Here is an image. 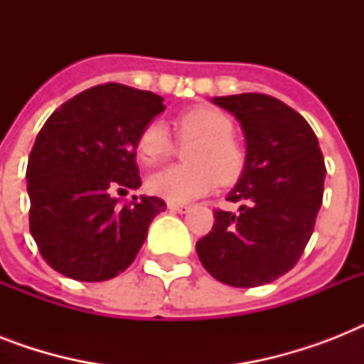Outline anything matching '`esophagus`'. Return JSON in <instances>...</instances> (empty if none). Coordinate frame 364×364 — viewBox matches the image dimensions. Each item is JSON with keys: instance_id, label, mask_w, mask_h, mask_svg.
<instances>
[{"instance_id": "34e87169", "label": "esophagus", "mask_w": 364, "mask_h": 364, "mask_svg": "<svg viewBox=\"0 0 364 364\" xmlns=\"http://www.w3.org/2000/svg\"><path fill=\"white\" fill-rule=\"evenodd\" d=\"M168 210L177 211V213H185V211H188L191 208L185 204H177V202H168Z\"/></svg>"}]
</instances>
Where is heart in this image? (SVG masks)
<instances>
[{"label": "heart", "instance_id": "obj_1", "mask_svg": "<svg viewBox=\"0 0 364 364\" xmlns=\"http://www.w3.org/2000/svg\"><path fill=\"white\" fill-rule=\"evenodd\" d=\"M177 137L193 143L187 166H170L147 179L154 196L170 202H187L210 193L217 183H232L243 170V151L232 139V119L215 107H191L176 119ZM137 156L145 166H156L176 153V141L160 121L143 126L136 143Z\"/></svg>", "mask_w": 364, "mask_h": 364}]
</instances>
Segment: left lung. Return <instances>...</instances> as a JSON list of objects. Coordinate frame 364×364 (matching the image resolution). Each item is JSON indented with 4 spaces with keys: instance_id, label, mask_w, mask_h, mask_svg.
<instances>
[{
    "instance_id": "left-lung-1",
    "label": "left lung",
    "mask_w": 364,
    "mask_h": 364,
    "mask_svg": "<svg viewBox=\"0 0 364 364\" xmlns=\"http://www.w3.org/2000/svg\"><path fill=\"white\" fill-rule=\"evenodd\" d=\"M245 136V164L213 228L196 242L205 270L232 287H259L287 274L304 253L323 202L325 160L306 119L266 94L213 98Z\"/></svg>"
}]
</instances>
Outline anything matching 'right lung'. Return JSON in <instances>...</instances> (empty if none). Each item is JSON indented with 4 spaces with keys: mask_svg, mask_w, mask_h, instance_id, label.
I'll list each match as a JSON object with an SVG mask.
<instances>
[{
    "mask_svg": "<svg viewBox=\"0 0 364 364\" xmlns=\"http://www.w3.org/2000/svg\"><path fill=\"white\" fill-rule=\"evenodd\" d=\"M164 111L149 90L105 82L62 104L37 134L28 159L30 232L47 264L77 282H105L134 262L166 202L115 193L141 185L136 143Z\"/></svg>",
    "mask_w": 364,
    "mask_h": 364,
    "instance_id": "1",
    "label": "right lung"
}]
</instances>
